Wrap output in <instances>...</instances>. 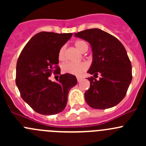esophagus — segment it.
Segmentation results:
<instances>
[{"label": "esophagus", "instance_id": "34e87169", "mask_svg": "<svg viewBox=\"0 0 146 146\" xmlns=\"http://www.w3.org/2000/svg\"><path fill=\"white\" fill-rule=\"evenodd\" d=\"M77 80H78V82H80L82 80V78L80 77H77Z\"/></svg>", "mask_w": 146, "mask_h": 146}]
</instances>
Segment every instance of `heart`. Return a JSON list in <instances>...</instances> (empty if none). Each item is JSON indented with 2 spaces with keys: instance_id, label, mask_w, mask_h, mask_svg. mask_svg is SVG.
<instances>
[{
  "instance_id": "obj_1",
  "label": "heart",
  "mask_w": 146,
  "mask_h": 146,
  "mask_svg": "<svg viewBox=\"0 0 146 146\" xmlns=\"http://www.w3.org/2000/svg\"><path fill=\"white\" fill-rule=\"evenodd\" d=\"M75 46L76 48L80 51L84 53L88 50V44L82 40H78L75 42ZM58 59L60 61H64L66 59V47L62 46L58 52ZM88 65L85 62L74 64V63L66 62L61 66V70L64 73L75 75V76H80L83 72L88 69Z\"/></svg>"
}]
</instances>
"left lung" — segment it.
I'll list each match as a JSON object with an SVG mask.
<instances>
[{
  "instance_id": "left-lung-1",
  "label": "left lung",
  "mask_w": 146,
  "mask_h": 146,
  "mask_svg": "<svg viewBox=\"0 0 146 146\" xmlns=\"http://www.w3.org/2000/svg\"><path fill=\"white\" fill-rule=\"evenodd\" d=\"M75 36L89 42L92 50V62L88 73L90 88L85 92L88 105L105 110L118 104L124 98L132 80L131 64L126 49L110 34L98 29H85ZM100 74L101 78L97 80Z\"/></svg>"
}]
</instances>
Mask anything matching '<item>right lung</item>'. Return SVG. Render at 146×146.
Here are the masks:
<instances>
[{
  "instance_id": "add662e5",
  "label": "right lung",
  "mask_w": 146,
  "mask_h": 146,
  "mask_svg": "<svg viewBox=\"0 0 146 146\" xmlns=\"http://www.w3.org/2000/svg\"><path fill=\"white\" fill-rule=\"evenodd\" d=\"M72 33L41 32L32 36L22 51L16 66V85L22 98L35 111L43 115L61 112L70 88L77 84L73 75H60L58 82L48 78L60 74L58 52Z\"/></svg>"
}]
</instances>
